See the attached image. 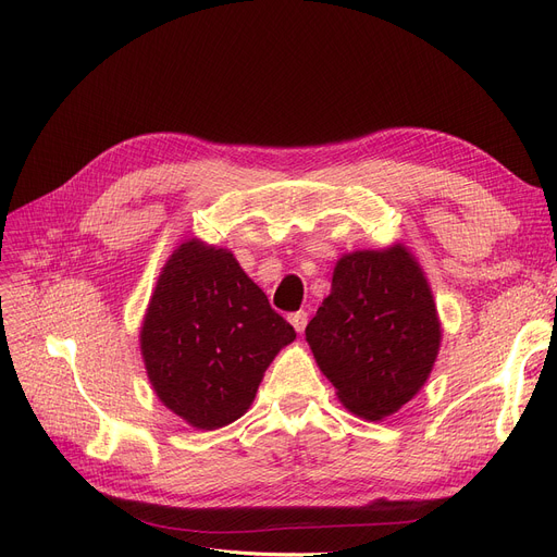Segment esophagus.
Wrapping results in <instances>:
<instances>
[{"instance_id": "34e87169", "label": "esophagus", "mask_w": 557, "mask_h": 557, "mask_svg": "<svg viewBox=\"0 0 557 557\" xmlns=\"http://www.w3.org/2000/svg\"><path fill=\"white\" fill-rule=\"evenodd\" d=\"M307 315H309L307 311H296V313H290V315H288V323L296 327V332H305V327H307V320H309Z\"/></svg>"}]
</instances>
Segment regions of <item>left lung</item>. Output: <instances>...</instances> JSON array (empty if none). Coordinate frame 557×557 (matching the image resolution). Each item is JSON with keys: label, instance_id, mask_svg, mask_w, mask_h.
<instances>
[{"label": "left lung", "instance_id": "1", "mask_svg": "<svg viewBox=\"0 0 557 557\" xmlns=\"http://www.w3.org/2000/svg\"><path fill=\"white\" fill-rule=\"evenodd\" d=\"M305 334L343 406L366 420L418 395L443 336L429 282L401 244L343 255Z\"/></svg>", "mask_w": 557, "mask_h": 557}]
</instances>
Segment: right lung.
Returning a JSON list of instances; mask_svg holds the SVG:
<instances>
[{
  "mask_svg": "<svg viewBox=\"0 0 557 557\" xmlns=\"http://www.w3.org/2000/svg\"><path fill=\"white\" fill-rule=\"evenodd\" d=\"M296 330L230 250L189 239L173 250L139 343L160 401L196 429L239 420Z\"/></svg>",
  "mask_w": 557,
  "mask_h": 557,
  "instance_id": "1",
  "label": "right lung"
}]
</instances>
